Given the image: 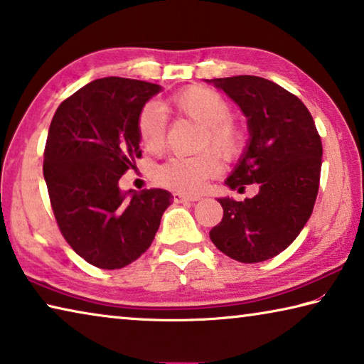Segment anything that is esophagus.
Listing matches in <instances>:
<instances>
[{
  "mask_svg": "<svg viewBox=\"0 0 364 364\" xmlns=\"http://www.w3.org/2000/svg\"><path fill=\"white\" fill-rule=\"evenodd\" d=\"M200 196H191V194H183V193H175L173 194V200L175 202H194L199 200Z\"/></svg>",
  "mask_w": 364,
  "mask_h": 364,
  "instance_id": "obj_1",
  "label": "esophagus"
}]
</instances>
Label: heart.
Returning a JSON list of instances; mask_svg holds the SVG:
<instances>
[{"label":"heart","instance_id":"heart-1","mask_svg":"<svg viewBox=\"0 0 364 364\" xmlns=\"http://www.w3.org/2000/svg\"><path fill=\"white\" fill-rule=\"evenodd\" d=\"M178 115L200 123V154L191 157H171L156 170V180L176 193L197 194L210 178L221 171V156L232 159L242 152L244 128L232 119V107L223 95L208 86L194 85L171 96L165 104ZM138 136L147 151L160 152L165 144V115L157 104H146L138 117ZM213 146L219 151L207 150Z\"/></svg>","mask_w":364,"mask_h":364}]
</instances>
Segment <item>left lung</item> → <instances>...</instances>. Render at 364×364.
<instances>
[{"mask_svg":"<svg viewBox=\"0 0 364 364\" xmlns=\"http://www.w3.org/2000/svg\"><path fill=\"white\" fill-rule=\"evenodd\" d=\"M247 117L250 141L226 184L260 191L244 202L218 199L223 218L210 239L242 263L273 258L304 230L318 196L323 144L310 110L297 96L267 78L237 75L212 80Z\"/></svg>","mask_w":364,"mask_h":364,"instance_id":"1","label":"left lung"}]
</instances>
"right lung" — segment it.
<instances>
[{
  "mask_svg": "<svg viewBox=\"0 0 364 364\" xmlns=\"http://www.w3.org/2000/svg\"><path fill=\"white\" fill-rule=\"evenodd\" d=\"M159 91L141 80H95L60 102L49 125L43 175L54 217L93 267L119 269L143 255L173 199L165 189L127 197L119 188L141 157L139 112Z\"/></svg>",
  "mask_w": 364,
  "mask_h": 364,
  "instance_id": "right-lung-1",
  "label": "right lung"
}]
</instances>
